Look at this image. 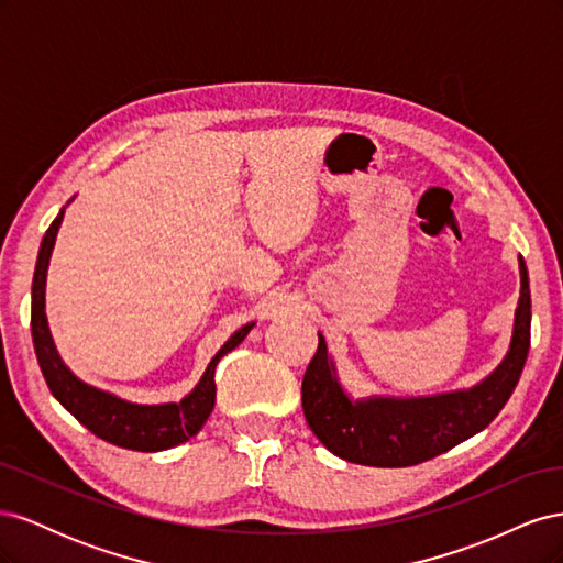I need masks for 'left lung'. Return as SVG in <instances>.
I'll return each mask as SVG.
<instances>
[{
  "label": "left lung",
  "mask_w": 563,
  "mask_h": 563,
  "mask_svg": "<svg viewBox=\"0 0 563 563\" xmlns=\"http://www.w3.org/2000/svg\"><path fill=\"white\" fill-rule=\"evenodd\" d=\"M519 275L521 294L509 350L482 383L467 389L430 397L354 399L340 383L327 340L319 333L317 354L302 378V411L321 444L347 463L408 467L446 453L488 428L512 397L531 345V288L521 255Z\"/></svg>",
  "instance_id": "obj_1"
}]
</instances>
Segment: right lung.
<instances>
[{
	"mask_svg": "<svg viewBox=\"0 0 563 563\" xmlns=\"http://www.w3.org/2000/svg\"><path fill=\"white\" fill-rule=\"evenodd\" d=\"M63 216L65 207L44 234L37 255L35 277H32V343H35L37 362L51 395H54L67 411L84 424V428L91 430L96 437L110 441L114 446L143 453L174 449L203 428V422H207L216 406V366L228 352H232L242 343L249 331L255 327V321L246 323V327L230 335L228 343L216 352L211 364L203 371L197 387L178 404H133L112 395V391L84 383L60 360L46 319V269L63 223Z\"/></svg>",
	"mask_w": 563,
	"mask_h": 563,
	"instance_id": "1",
	"label": "right lung"
}]
</instances>
